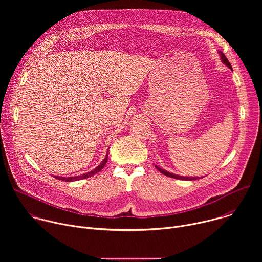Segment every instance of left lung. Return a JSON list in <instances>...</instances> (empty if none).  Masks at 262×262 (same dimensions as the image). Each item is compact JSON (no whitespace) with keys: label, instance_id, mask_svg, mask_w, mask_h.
<instances>
[{"label":"left lung","instance_id":"8db88e82","mask_svg":"<svg viewBox=\"0 0 262 262\" xmlns=\"http://www.w3.org/2000/svg\"><path fill=\"white\" fill-rule=\"evenodd\" d=\"M219 55H220V57H221V61H222V63L224 64V65H226L228 68H230L231 70H232V66H231V64L229 63V61H228V59L225 57V55H224L221 51H219ZM156 168L162 173V174H164V175H166V176H169V177H172V178H176V179H181V180H196V179H199V178H201V177H198V176H195V177H193V176H181V175H178V174H173V173H170L169 171H167V170H165V169H162V168H160L159 166H157L156 165Z\"/></svg>","mask_w":262,"mask_h":262}]
</instances>
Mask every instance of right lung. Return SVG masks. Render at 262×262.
Segmentation results:
<instances>
[{
    "label": "right lung",
    "instance_id": "right-lung-1",
    "mask_svg": "<svg viewBox=\"0 0 262 262\" xmlns=\"http://www.w3.org/2000/svg\"><path fill=\"white\" fill-rule=\"evenodd\" d=\"M107 156H108V151L106 152V155H105V158L103 159V161L95 168V169H93L92 171H90V172H87V173H85V174H82V175H78V176H70V177H62V176H54L55 178H57V179H59V180H62V181H67V182H71V181H77V180H81V179H85V178H88V177H90V176H92V175H94V174H96V173H98L100 170H102V168L104 167V165L106 164V162H107Z\"/></svg>",
    "mask_w": 262,
    "mask_h": 262
}]
</instances>
